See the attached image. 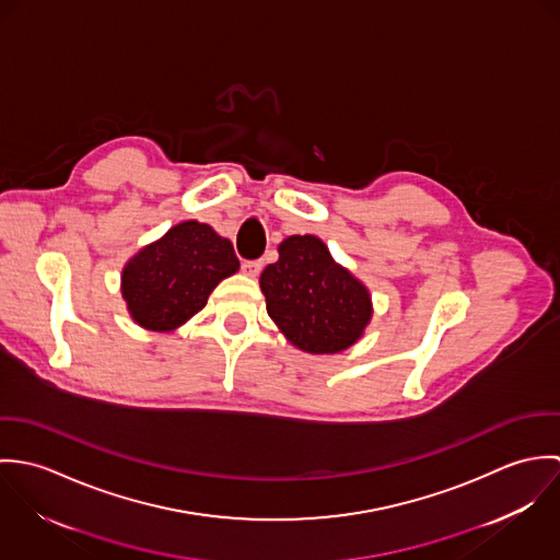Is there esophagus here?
<instances>
[{"label": "esophagus", "mask_w": 560, "mask_h": 560, "mask_svg": "<svg viewBox=\"0 0 560 560\" xmlns=\"http://www.w3.org/2000/svg\"><path fill=\"white\" fill-rule=\"evenodd\" d=\"M241 269H243V273H245V276L256 278V276L262 271V260H245Z\"/></svg>", "instance_id": "obj_1"}]
</instances>
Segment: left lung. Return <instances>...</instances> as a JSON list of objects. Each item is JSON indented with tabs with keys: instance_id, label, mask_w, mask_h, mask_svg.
Instances as JSON below:
<instances>
[{
	"instance_id": "1",
	"label": "left lung",
	"mask_w": 560,
	"mask_h": 560,
	"mask_svg": "<svg viewBox=\"0 0 560 560\" xmlns=\"http://www.w3.org/2000/svg\"><path fill=\"white\" fill-rule=\"evenodd\" d=\"M260 273L267 315L284 338L313 355L353 347L373 319L371 291L334 260L315 235H291Z\"/></svg>"
}]
</instances>
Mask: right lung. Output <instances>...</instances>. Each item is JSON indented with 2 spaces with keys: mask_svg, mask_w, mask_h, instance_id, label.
Wrapping results in <instances>:
<instances>
[{
  "mask_svg": "<svg viewBox=\"0 0 560 560\" xmlns=\"http://www.w3.org/2000/svg\"><path fill=\"white\" fill-rule=\"evenodd\" d=\"M240 271L233 243L185 220L133 254L120 273L129 317L149 331H174L198 315L213 289Z\"/></svg>",
  "mask_w": 560,
  "mask_h": 560,
  "instance_id": "1",
  "label": "right lung"
}]
</instances>
